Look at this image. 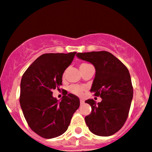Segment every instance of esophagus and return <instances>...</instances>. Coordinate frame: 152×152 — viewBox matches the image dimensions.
Wrapping results in <instances>:
<instances>
[{
  "instance_id": "esophagus-1",
  "label": "esophagus",
  "mask_w": 152,
  "mask_h": 152,
  "mask_svg": "<svg viewBox=\"0 0 152 152\" xmlns=\"http://www.w3.org/2000/svg\"><path fill=\"white\" fill-rule=\"evenodd\" d=\"M80 103H81V105L83 104L84 103V100L83 99H80Z\"/></svg>"
}]
</instances>
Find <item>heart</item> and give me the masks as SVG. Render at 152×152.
I'll return each mask as SVG.
<instances>
[{
	"mask_svg": "<svg viewBox=\"0 0 152 152\" xmlns=\"http://www.w3.org/2000/svg\"><path fill=\"white\" fill-rule=\"evenodd\" d=\"M86 65H88V64H81V66H80V67H82V66H86ZM64 76H65V72L64 73V74H63V78L64 77ZM69 91H70L71 93H72V94L76 95V96H82V94H83V88L78 86L73 85V86H71L69 87Z\"/></svg>",
	"mask_w": 152,
	"mask_h": 152,
	"instance_id": "b5f03b06",
	"label": "heart"
}]
</instances>
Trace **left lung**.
Instances as JSON below:
<instances>
[{
	"label": "left lung",
	"instance_id": "8db88e82",
	"mask_svg": "<svg viewBox=\"0 0 152 152\" xmlns=\"http://www.w3.org/2000/svg\"><path fill=\"white\" fill-rule=\"evenodd\" d=\"M76 56L94 66L96 75L91 92L102 98L98 103L93 99L85 101L92 108L91 114L85 117L86 123L96 135L114 134L125 124L133 98L128 69L118 58L105 51L78 53Z\"/></svg>",
	"mask_w": 152,
	"mask_h": 152
}]
</instances>
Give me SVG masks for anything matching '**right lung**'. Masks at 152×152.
<instances>
[{
  "instance_id": "add662e5",
  "label": "right lung",
  "mask_w": 152,
  "mask_h": 152,
  "mask_svg": "<svg viewBox=\"0 0 152 152\" xmlns=\"http://www.w3.org/2000/svg\"><path fill=\"white\" fill-rule=\"evenodd\" d=\"M76 52L49 53L39 56L24 73L20 82V103L24 117L32 131L42 137L60 136L68 129L80 100L72 94L61 100L52 96Z\"/></svg>"
}]
</instances>
